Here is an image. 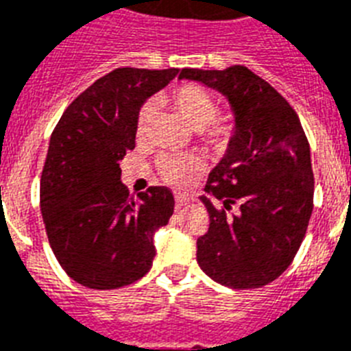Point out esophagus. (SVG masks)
I'll return each instance as SVG.
<instances>
[{
	"instance_id": "1",
	"label": "esophagus",
	"mask_w": 351,
	"mask_h": 351,
	"mask_svg": "<svg viewBox=\"0 0 351 351\" xmlns=\"http://www.w3.org/2000/svg\"><path fill=\"white\" fill-rule=\"evenodd\" d=\"M175 198H176V206L182 208V206H187V204H191L195 198L193 195H186V193H175Z\"/></svg>"
}]
</instances>
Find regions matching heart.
I'll use <instances>...</instances> for the list:
<instances>
[{"label": "heart", "mask_w": 351, "mask_h": 351, "mask_svg": "<svg viewBox=\"0 0 351 351\" xmlns=\"http://www.w3.org/2000/svg\"><path fill=\"white\" fill-rule=\"evenodd\" d=\"M162 101L186 121L187 125L198 131V138L204 145L213 151H226L234 136V123L228 118H219V106L209 90L197 84H184L162 96ZM153 118L151 106H143L136 114L134 131L136 136H143ZM156 169L162 180L171 186L187 187L200 173L202 162L197 156H160Z\"/></svg>", "instance_id": "1"}]
</instances>
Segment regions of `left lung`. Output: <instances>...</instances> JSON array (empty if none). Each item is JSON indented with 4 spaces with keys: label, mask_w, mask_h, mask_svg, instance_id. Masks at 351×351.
Masks as SVG:
<instances>
[{
    "label": "left lung",
    "mask_w": 351,
    "mask_h": 351,
    "mask_svg": "<svg viewBox=\"0 0 351 351\" xmlns=\"http://www.w3.org/2000/svg\"><path fill=\"white\" fill-rule=\"evenodd\" d=\"M184 78L222 93L234 114L233 140L200 197L209 230L197 261L222 286L262 288L288 269L310 224V143L293 107L244 65L182 69Z\"/></svg>",
    "instance_id": "left-lung-1"
}]
</instances>
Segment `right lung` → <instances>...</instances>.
<instances>
[{
	"label": "right lung",
	"mask_w": 351,
	"mask_h": 351,
	"mask_svg": "<svg viewBox=\"0 0 351 351\" xmlns=\"http://www.w3.org/2000/svg\"><path fill=\"white\" fill-rule=\"evenodd\" d=\"M176 74L178 69H114L85 89L52 131L41 215L60 266L82 286L123 288L153 266V233L169 222L175 198L164 186L129 195L120 160L134 149L142 104Z\"/></svg>",
	"instance_id": "add662e5"
}]
</instances>
